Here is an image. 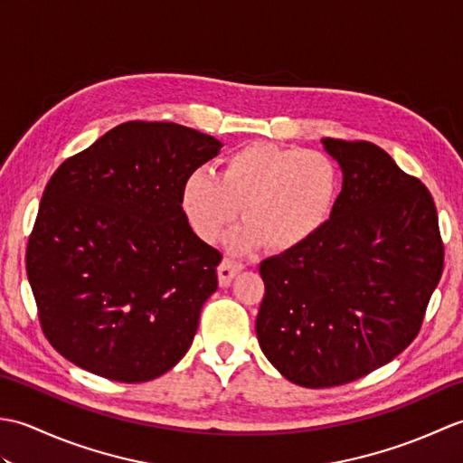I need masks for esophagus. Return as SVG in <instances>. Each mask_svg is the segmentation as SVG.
Here are the masks:
<instances>
[{"label":"esophagus","instance_id":"obj_1","mask_svg":"<svg viewBox=\"0 0 463 463\" xmlns=\"http://www.w3.org/2000/svg\"><path fill=\"white\" fill-rule=\"evenodd\" d=\"M244 267L241 262H234L232 259H224L222 262H221V267H219V284L221 287H229L231 284V280L237 277V274L242 270Z\"/></svg>","mask_w":463,"mask_h":463}]
</instances>
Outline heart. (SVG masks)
<instances>
[{
  "label": "heart",
  "instance_id": "heart-1",
  "mask_svg": "<svg viewBox=\"0 0 463 463\" xmlns=\"http://www.w3.org/2000/svg\"><path fill=\"white\" fill-rule=\"evenodd\" d=\"M340 194V169L330 155L298 146L250 143L231 153L222 175L196 169L181 189L186 221L203 241H216L249 216L231 237L234 250L270 241L290 250L326 226Z\"/></svg>",
  "mask_w": 463,
  "mask_h": 463
}]
</instances>
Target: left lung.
<instances>
[{"mask_svg": "<svg viewBox=\"0 0 463 463\" xmlns=\"http://www.w3.org/2000/svg\"><path fill=\"white\" fill-rule=\"evenodd\" d=\"M322 143L344 175L336 209L307 244L260 262V350L304 388L342 386L394 360L444 270L426 186L368 141Z\"/></svg>", "mask_w": 463, "mask_h": 463, "instance_id": "8db88e82", "label": "left lung"}]
</instances>
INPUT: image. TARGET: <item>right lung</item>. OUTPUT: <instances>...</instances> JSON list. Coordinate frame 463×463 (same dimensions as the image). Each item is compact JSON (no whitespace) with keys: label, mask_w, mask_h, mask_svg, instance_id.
Here are the masks:
<instances>
[{"label":"right lung","mask_w":463,"mask_h":463,"mask_svg":"<svg viewBox=\"0 0 463 463\" xmlns=\"http://www.w3.org/2000/svg\"><path fill=\"white\" fill-rule=\"evenodd\" d=\"M222 143L189 127L129 121L49 179L25 267L45 338L115 382H149L189 352L221 252L193 232L186 176Z\"/></svg>","instance_id":"obj_1"}]
</instances>
